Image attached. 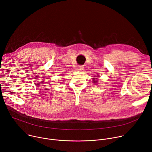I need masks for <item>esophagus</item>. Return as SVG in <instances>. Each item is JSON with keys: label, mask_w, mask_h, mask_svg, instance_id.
Returning a JSON list of instances; mask_svg holds the SVG:
<instances>
[{"label": "esophagus", "mask_w": 152, "mask_h": 152, "mask_svg": "<svg viewBox=\"0 0 152 152\" xmlns=\"http://www.w3.org/2000/svg\"><path fill=\"white\" fill-rule=\"evenodd\" d=\"M76 70H77L78 72H82V71L83 70V67L82 66H78V67H77Z\"/></svg>", "instance_id": "34e87169"}]
</instances>
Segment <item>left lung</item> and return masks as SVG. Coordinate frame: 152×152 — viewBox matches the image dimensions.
Instances as JSON below:
<instances>
[{"label": "left lung", "instance_id": "1", "mask_svg": "<svg viewBox=\"0 0 152 152\" xmlns=\"http://www.w3.org/2000/svg\"><path fill=\"white\" fill-rule=\"evenodd\" d=\"M98 76H94L95 77H96L97 78H93V81L94 82V83H97V82H98V80H97V79H97V77H98Z\"/></svg>", "mask_w": 152, "mask_h": 152}]
</instances>
